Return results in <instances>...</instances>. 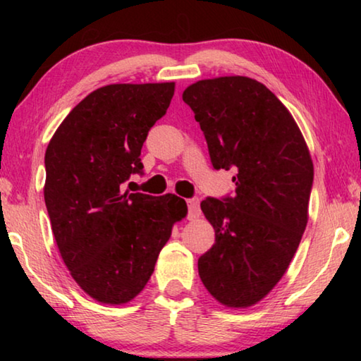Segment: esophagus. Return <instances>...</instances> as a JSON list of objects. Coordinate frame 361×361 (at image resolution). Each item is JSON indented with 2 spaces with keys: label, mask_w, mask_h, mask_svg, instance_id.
<instances>
[{
  "label": "esophagus",
  "mask_w": 361,
  "mask_h": 361,
  "mask_svg": "<svg viewBox=\"0 0 361 361\" xmlns=\"http://www.w3.org/2000/svg\"><path fill=\"white\" fill-rule=\"evenodd\" d=\"M200 215V200L197 197L188 199V218L195 219Z\"/></svg>",
  "instance_id": "1"
}]
</instances>
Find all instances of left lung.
<instances>
[{
  "label": "left lung",
  "mask_w": 361,
  "mask_h": 361,
  "mask_svg": "<svg viewBox=\"0 0 361 361\" xmlns=\"http://www.w3.org/2000/svg\"><path fill=\"white\" fill-rule=\"evenodd\" d=\"M183 102L204 132L213 169L235 172L234 195L200 204L215 245L199 258V276L216 301L248 307L283 277L301 242L312 159L288 109L252 78L197 81Z\"/></svg>",
  "instance_id": "obj_1"
}]
</instances>
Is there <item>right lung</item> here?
I'll list each match as a JSON object with an SVG mask.
<instances>
[{"mask_svg":"<svg viewBox=\"0 0 361 361\" xmlns=\"http://www.w3.org/2000/svg\"><path fill=\"white\" fill-rule=\"evenodd\" d=\"M175 82L109 84L66 116L47 145L44 200L59 252L76 283L103 304H124L148 283L186 202L121 189L143 173L148 132Z\"/></svg>","mask_w":361,"mask_h":361,"instance_id":"1","label":"right lung"}]
</instances>
